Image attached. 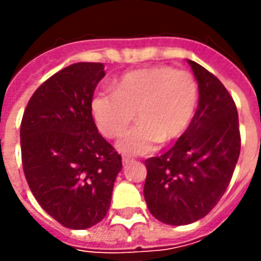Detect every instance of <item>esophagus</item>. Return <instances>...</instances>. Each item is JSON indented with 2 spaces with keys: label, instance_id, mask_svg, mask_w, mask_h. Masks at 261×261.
I'll list each match as a JSON object with an SVG mask.
<instances>
[{
  "label": "esophagus",
  "instance_id": "1",
  "mask_svg": "<svg viewBox=\"0 0 261 261\" xmlns=\"http://www.w3.org/2000/svg\"><path fill=\"white\" fill-rule=\"evenodd\" d=\"M131 161H133V159L130 158V156H123V159H121V162H123V165H127V164H130Z\"/></svg>",
  "mask_w": 261,
  "mask_h": 261
}]
</instances>
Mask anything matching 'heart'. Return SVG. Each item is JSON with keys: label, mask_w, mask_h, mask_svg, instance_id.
Returning <instances> with one entry per match:
<instances>
[{"label": "heart", "mask_w": 261, "mask_h": 261, "mask_svg": "<svg viewBox=\"0 0 261 261\" xmlns=\"http://www.w3.org/2000/svg\"><path fill=\"white\" fill-rule=\"evenodd\" d=\"M198 106V85L187 71L156 65L130 71L114 84V91H99L91 110L103 136L116 138L137 116L138 124L120 138L123 153L142 155L161 142L179 140L192 125Z\"/></svg>", "instance_id": "1"}]
</instances>
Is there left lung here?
Listing matches in <instances>:
<instances>
[{"instance_id":"1","label":"left lung","mask_w":261,"mask_h":261,"mask_svg":"<svg viewBox=\"0 0 261 261\" xmlns=\"http://www.w3.org/2000/svg\"><path fill=\"white\" fill-rule=\"evenodd\" d=\"M187 63L198 82L194 120L168 152L145 161L148 210L168 225L205 217L224 196L241 152L238 110L229 92L204 67Z\"/></svg>"}]
</instances>
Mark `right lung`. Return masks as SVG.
Listing matches in <instances>:
<instances>
[{
	"mask_svg": "<svg viewBox=\"0 0 261 261\" xmlns=\"http://www.w3.org/2000/svg\"><path fill=\"white\" fill-rule=\"evenodd\" d=\"M105 75L102 63L65 67L37 88L20 123L28 185L43 210L69 229L106 217L123 168L92 117L91 99Z\"/></svg>",
	"mask_w": 261,
	"mask_h": 261,
	"instance_id": "obj_1",
	"label": "right lung"
}]
</instances>
